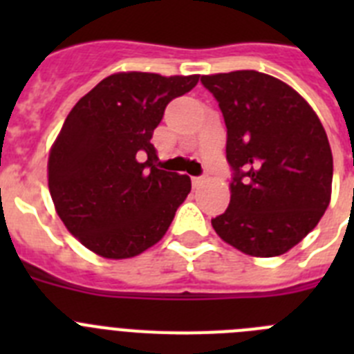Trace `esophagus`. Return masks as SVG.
I'll list each match as a JSON object with an SVG mask.
<instances>
[{"label":"esophagus","instance_id":"obj_1","mask_svg":"<svg viewBox=\"0 0 354 354\" xmlns=\"http://www.w3.org/2000/svg\"><path fill=\"white\" fill-rule=\"evenodd\" d=\"M192 183H193V186L198 187L200 184L205 183V175H200V177H192Z\"/></svg>","mask_w":354,"mask_h":354}]
</instances>
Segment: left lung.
I'll list each match as a JSON object with an SVG mask.
<instances>
[{"mask_svg": "<svg viewBox=\"0 0 354 354\" xmlns=\"http://www.w3.org/2000/svg\"><path fill=\"white\" fill-rule=\"evenodd\" d=\"M227 126L230 204L216 234L253 257L289 252L323 218L333 158L326 131L289 84L257 71L200 77Z\"/></svg>", "mask_w": 354, "mask_h": 354, "instance_id": "1", "label": "left lung"}]
</instances>
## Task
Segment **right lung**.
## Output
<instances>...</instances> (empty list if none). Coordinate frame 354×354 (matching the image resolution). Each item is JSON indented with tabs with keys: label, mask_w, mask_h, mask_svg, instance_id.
I'll use <instances>...</instances> for the list:
<instances>
[{
	"label": "right lung",
	"mask_w": 354,
	"mask_h": 354,
	"mask_svg": "<svg viewBox=\"0 0 354 354\" xmlns=\"http://www.w3.org/2000/svg\"><path fill=\"white\" fill-rule=\"evenodd\" d=\"M198 76L111 74L81 97L48 162L58 216L81 245L129 259L156 245L192 192L187 175L158 168L150 143L165 108Z\"/></svg>",
	"instance_id": "add662e5"
}]
</instances>
